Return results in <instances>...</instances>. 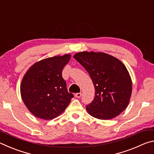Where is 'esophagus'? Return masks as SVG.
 I'll return each instance as SVG.
<instances>
[{"label":"esophagus","mask_w":154,"mask_h":154,"mask_svg":"<svg viewBox=\"0 0 154 154\" xmlns=\"http://www.w3.org/2000/svg\"><path fill=\"white\" fill-rule=\"evenodd\" d=\"M82 93L79 92V93H76V94H75V97H76V98H80L81 96H82Z\"/></svg>","instance_id":"1"}]
</instances>
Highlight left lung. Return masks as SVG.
Listing matches in <instances>:
<instances>
[{"label": "left lung", "instance_id": "left-lung-1", "mask_svg": "<svg viewBox=\"0 0 154 154\" xmlns=\"http://www.w3.org/2000/svg\"><path fill=\"white\" fill-rule=\"evenodd\" d=\"M73 57L94 85V98L86 106L88 113L97 119H110L124 111L132 94V80L125 65L103 52L82 51Z\"/></svg>", "mask_w": 154, "mask_h": 154}]
</instances>
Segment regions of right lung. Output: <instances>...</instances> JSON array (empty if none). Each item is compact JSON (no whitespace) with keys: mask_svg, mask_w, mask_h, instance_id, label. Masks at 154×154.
<instances>
[{"mask_svg":"<svg viewBox=\"0 0 154 154\" xmlns=\"http://www.w3.org/2000/svg\"><path fill=\"white\" fill-rule=\"evenodd\" d=\"M71 54L45 58L34 64L23 77L21 96L28 110L36 118L52 119L66 109L73 98L62 76Z\"/></svg>","mask_w":154,"mask_h":154,"instance_id":"right-lung-1","label":"right lung"}]
</instances>
